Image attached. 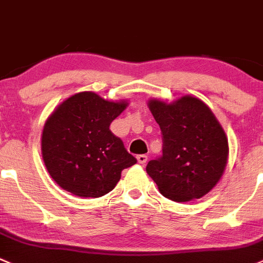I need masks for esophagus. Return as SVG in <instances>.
<instances>
[{"mask_svg": "<svg viewBox=\"0 0 263 263\" xmlns=\"http://www.w3.org/2000/svg\"><path fill=\"white\" fill-rule=\"evenodd\" d=\"M137 159H138V162H139V163L144 164V163H147L148 156H147V154H139V156H137Z\"/></svg>", "mask_w": 263, "mask_h": 263, "instance_id": "1", "label": "esophagus"}]
</instances>
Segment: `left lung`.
I'll use <instances>...</instances> for the list:
<instances>
[{"mask_svg": "<svg viewBox=\"0 0 263 263\" xmlns=\"http://www.w3.org/2000/svg\"><path fill=\"white\" fill-rule=\"evenodd\" d=\"M162 133V156L147 164L161 194L177 202L200 199L216 185L228 159V139L209 107L192 96L148 102Z\"/></svg>", "mask_w": 263, "mask_h": 263, "instance_id": "1", "label": "left lung"}]
</instances>
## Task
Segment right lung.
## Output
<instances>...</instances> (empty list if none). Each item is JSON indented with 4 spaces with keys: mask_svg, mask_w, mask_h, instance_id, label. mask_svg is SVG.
Instances as JSON below:
<instances>
[{
    "mask_svg": "<svg viewBox=\"0 0 263 263\" xmlns=\"http://www.w3.org/2000/svg\"><path fill=\"white\" fill-rule=\"evenodd\" d=\"M128 106L95 92H80L62 102L45 123L42 153L45 167L63 190L80 197H100L116 186L124 168L137 158L110 124Z\"/></svg>",
    "mask_w": 263,
    "mask_h": 263,
    "instance_id": "1",
    "label": "right lung"
}]
</instances>
